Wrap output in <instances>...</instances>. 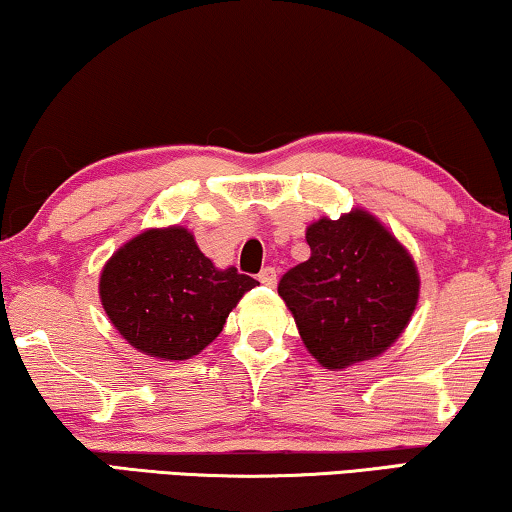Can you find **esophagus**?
Returning <instances> with one entry per match:
<instances>
[{
  "label": "esophagus",
  "instance_id": "esophagus-1",
  "mask_svg": "<svg viewBox=\"0 0 512 512\" xmlns=\"http://www.w3.org/2000/svg\"><path fill=\"white\" fill-rule=\"evenodd\" d=\"M276 276H278V273H276V269H273V266H264V269L259 271L257 280L266 287H273V285H276Z\"/></svg>",
  "mask_w": 512,
  "mask_h": 512
}]
</instances>
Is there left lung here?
Masks as SVG:
<instances>
[{
	"mask_svg": "<svg viewBox=\"0 0 512 512\" xmlns=\"http://www.w3.org/2000/svg\"><path fill=\"white\" fill-rule=\"evenodd\" d=\"M311 257L280 278L308 352L327 369L378 357L417 306L420 278L401 243L364 211L306 229Z\"/></svg>",
	"mask_w": 512,
	"mask_h": 512,
	"instance_id": "1",
	"label": "left lung"
}]
</instances>
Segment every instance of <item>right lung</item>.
<instances>
[{"label":"right lung","mask_w":512,"mask_h":512,"mask_svg":"<svg viewBox=\"0 0 512 512\" xmlns=\"http://www.w3.org/2000/svg\"><path fill=\"white\" fill-rule=\"evenodd\" d=\"M257 285L234 266L215 269L183 227L148 229L102 271L99 297L129 345L157 359H190L222 331L239 299Z\"/></svg>","instance_id":"add662e5"}]
</instances>
